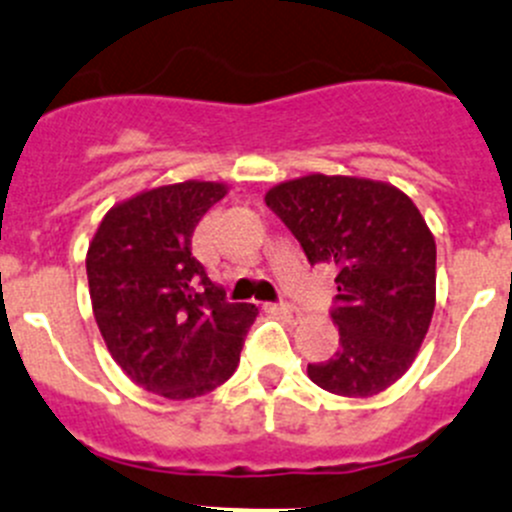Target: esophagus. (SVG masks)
I'll return each mask as SVG.
<instances>
[{
	"mask_svg": "<svg viewBox=\"0 0 512 512\" xmlns=\"http://www.w3.org/2000/svg\"><path fill=\"white\" fill-rule=\"evenodd\" d=\"M275 310H277V315L285 317V320H290V322L300 320V310H297L295 305H290V302H280V305H277Z\"/></svg>",
	"mask_w": 512,
	"mask_h": 512,
	"instance_id": "34e87169",
	"label": "esophagus"
}]
</instances>
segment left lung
Returning a JSON list of instances; mask_svg holds the SVG:
<instances>
[{
  "label": "left lung",
  "mask_w": 512,
  "mask_h": 512,
  "mask_svg": "<svg viewBox=\"0 0 512 512\" xmlns=\"http://www.w3.org/2000/svg\"><path fill=\"white\" fill-rule=\"evenodd\" d=\"M310 265L335 270L340 347L307 375L322 390L370 398L408 372L435 310V240L405 192L375 180L307 175L265 195Z\"/></svg>",
  "instance_id": "1"
}]
</instances>
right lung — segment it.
Instances as JSON below:
<instances>
[{
	"instance_id": "right-lung-1",
	"label": "right lung",
	"mask_w": 512,
	"mask_h": 512,
	"mask_svg": "<svg viewBox=\"0 0 512 512\" xmlns=\"http://www.w3.org/2000/svg\"><path fill=\"white\" fill-rule=\"evenodd\" d=\"M227 195L220 182H177L119 202L87 250L94 320L137 385L190 400L230 380L257 307L227 302L192 255V232Z\"/></svg>"
}]
</instances>
